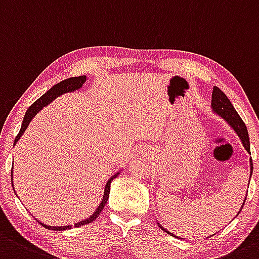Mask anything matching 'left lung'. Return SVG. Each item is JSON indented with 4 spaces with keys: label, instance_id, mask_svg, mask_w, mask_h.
<instances>
[{
    "label": "left lung",
    "instance_id": "8db88e82",
    "mask_svg": "<svg viewBox=\"0 0 259 259\" xmlns=\"http://www.w3.org/2000/svg\"><path fill=\"white\" fill-rule=\"evenodd\" d=\"M211 108H212V111H213L216 115L221 116L223 120H225L228 125H230L231 129H232L233 132L237 134V137L239 138V140H241L243 148L246 149V151L248 152V154H251V146H249V137H248V132H247L246 125H244L243 120L239 118L238 113L236 111V109L233 108L232 103L230 102V99H228V98L226 97V94L223 93L221 89L217 88V87H213V92H212ZM249 166H251V176H252V172H253L252 159H249ZM251 176H249V180H251ZM247 192H248V191H247ZM246 197H247V196H246ZM246 197H244L243 201H246ZM243 205H244V202H243ZM243 205L241 206V209H242V207H243ZM241 209L238 211V213L241 212ZM238 213H237V216H238ZM157 225H159V227L161 228L162 231H165L166 233H168V235H172V233L168 232L166 228L162 227V226L160 225L159 222H157ZM172 237L179 238L178 236H175V235H172Z\"/></svg>",
    "mask_w": 259,
    "mask_h": 259
}]
</instances>
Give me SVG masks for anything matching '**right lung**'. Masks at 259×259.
I'll use <instances>...</instances> for the list:
<instances>
[{
    "mask_svg": "<svg viewBox=\"0 0 259 259\" xmlns=\"http://www.w3.org/2000/svg\"><path fill=\"white\" fill-rule=\"evenodd\" d=\"M88 79L87 78V75H80V77H72V78H68V79L65 80H62L61 83L56 84V85H53L50 91L47 92V93H45L42 95V97L39 98V99H37L36 102L33 103V104L31 105L28 109H27L26 114H24V118H23V121H22V126H21V130L20 133H18V135L16 137L15 139V144L13 145H16V143H17L18 140H20L22 135H23V133L26 132V129L28 127L29 122L32 121V119L34 118V116L37 115L38 111L42 110L43 108L47 107L48 104H51L52 102H53L56 98L61 97V95H63L65 93H73V92L78 91V89H80L81 87H83V84L85 83V80ZM121 170H119L118 172L114 174L113 176H111L110 179L108 180L107 185H105L104 187V195H103V198H102V202L99 203V206H98V208L95 209L94 213L92 214V216H89L88 219L83 220V221H79L77 223H74V226L72 225H68V226H48V225H45V223L39 222L37 220L38 222L40 223V225L43 226V227L48 228V230H53V231H65V230H70V228L73 227H80V226H84V225H88V223L93 222L95 219H97L98 216L100 214V212L103 211V208H104V206L107 205V201L109 198V194H110V184L111 181H113L114 179L116 178V176L120 174ZM11 181H12V187H13V170L11 171Z\"/></svg>",
    "mask_w": 259,
    "mask_h": 259,
    "instance_id": "right-lung-1",
    "label": "right lung"
}]
</instances>
